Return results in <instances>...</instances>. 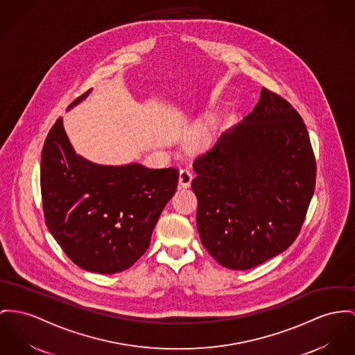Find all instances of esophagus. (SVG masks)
<instances>
[{"label": "esophagus", "mask_w": 355, "mask_h": 355, "mask_svg": "<svg viewBox=\"0 0 355 355\" xmlns=\"http://www.w3.org/2000/svg\"><path fill=\"white\" fill-rule=\"evenodd\" d=\"M192 178H193V173H192L191 169H189V168L180 169V172H179V184H180V187L189 189L191 186V182H192Z\"/></svg>", "instance_id": "esophagus-1"}]
</instances>
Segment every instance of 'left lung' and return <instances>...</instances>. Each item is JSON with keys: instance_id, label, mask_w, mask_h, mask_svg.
<instances>
[{"instance_id": "obj_1", "label": "left lung", "mask_w": 355, "mask_h": 355, "mask_svg": "<svg viewBox=\"0 0 355 355\" xmlns=\"http://www.w3.org/2000/svg\"><path fill=\"white\" fill-rule=\"evenodd\" d=\"M196 226L222 266L246 270L286 250L315 189L307 128L289 102L265 87L259 103L193 162Z\"/></svg>"}]
</instances>
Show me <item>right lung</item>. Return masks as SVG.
Here are the masks:
<instances>
[{
  "instance_id": "right-lung-1",
  "label": "right lung",
  "mask_w": 355,
  "mask_h": 355,
  "mask_svg": "<svg viewBox=\"0 0 355 355\" xmlns=\"http://www.w3.org/2000/svg\"><path fill=\"white\" fill-rule=\"evenodd\" d=\"M92 92V90H90ZM90 92L76 98L67 110ZM176 168L96 164L78 155L59 119L42 152L40 186L49 233L85 270L113 275L146 252L178 187Z\"/></svg>"
}]
</instances>
